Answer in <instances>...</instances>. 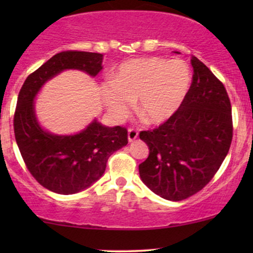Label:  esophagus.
<instances>
[{
    "label": "esophagus",
    "instance_id": "34e87169",
    "mask_svg": "<svg viewBox=\"0 0 253 253\" xmlns=\"http://www.w3.org/2000/svg\"><path fill=\"white\" fill-rule=\"evenodd\" d=\"M136 138H138V130L134 128H129L128 129V141L129 143H133Z\"/></svg>",
    "mask_w": 253,
    "mask_h": 253
}]
</instances>
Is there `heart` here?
I'll return each instance as SVG.
<instances>
[{"instance_id":"1","label":"heart","mask_w":253,"mask_h":253,"mask_svg":"<svg viewBox=\"0 0 253 253\" xmlns=\"http://www.w3.org/2000/svg\"><path fill=\"white\" fill-rule=\"evenodd\" d=\"M190 84V69L181 59L134 58L119 65L101 88V95L115 120L126 115L130 101L135 100V109L144 121L161 125L178 112Z\"/></svg>"}]
</instances>
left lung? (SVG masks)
<instances>
[{
	"instance_id": "left-lung-1",
	"label": "left lung",
	"mask_w": 253,
	"mask_h": 253,
	"mask_svg": "<svg viewBox=\"0 0 253 253\" xmlns=\"http://www.w3.org/2000/svg\"><path fill=\"white\" fill-rule=\"evenodd\" d=\"M191 65L193 82L178 112L158 128L139 134L150 150L139 165L141 181L170 201L201 190L219 170L232 141L225 86L196 57H191Z\"/></svg>"
}]
</instances>
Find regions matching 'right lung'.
Listing matches in <instances>:
<instances>
[{
  "mask_svg": "<svg viewBox=\"0 0 253 253\" xmlns=\"http://www.w3.org/2000/svg\"><path fill=\"white\" fill-rule=\"evenodd\" d=\"M103 54L65 51L57 53L26 78L14 115L16 144L32 176L46 189L71 195L100 179L107 161L126 146L127 129L108 127L96 119L75 134H54L40 125L36 98L48 81L65 70H78L95 77L102 71Z\"/></svg>",
  "mask_w": 253,
  "mask_h": 253,
  "instance_id": "add662e5",
  "label": "right lung"
}]
</instances>
